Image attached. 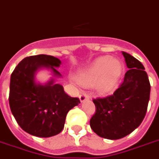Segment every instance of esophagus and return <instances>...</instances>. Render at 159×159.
I'll return each mask as SVG.
<instances>
[{"label": "esophagus", "instance_id": "1", "mask_svg": "<svg viewBox=\"0 0 159 159\" xmlns=\"http://www.w3.org/2000/svg\"><path fill=\"white\" fill-rule=\"evenodd\" d=\"M79 99H80V101L83 102V101H85L86 100H88L89 96L86 95V94H84V93H82V94H81V95H80Z\"/></svg>", "mask_w": 159, "mask_h": 159}]
</instances>
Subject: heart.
I'll return each mask as SVG.
<instances>
[{"mask_svg":"<svg viewBox=\"0 0 159 159\" xmlns=\"http://www.w3.org/2000/svg\"><path fill=\"white\" fill-rule=\"evenodd\" d=\"M122 66L116 59L102 57L91 63L78 75V82L82 85H92L97 81L98 88L107 92L113 88L119 78Z\"/></svg>","mask_w":159,"mask_h":159,"instance_id":"heart-1","label":"heart"}]
</instances>
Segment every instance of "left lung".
<instances>
[{"instance_id":"1","label":"left lung","mask_w":159,"mask_h":159,"mask_svg":"<svg viewBox=\"0 0 159 159\" xmlns=\"http://www.w3.org/2000/svg\"><path fill=\"white\" fill-rule=\"evenodd\" d=\"M129 68L113 95L94 99L95 113L90 121L99 136L109 140L125 137L140 126L150 95V83L144 67L138 59L122 51Z\"/></svg>"}]
</instances>
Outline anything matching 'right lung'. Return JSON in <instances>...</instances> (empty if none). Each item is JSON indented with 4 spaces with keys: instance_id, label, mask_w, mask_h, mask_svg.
I'll use <instances>...</instances> for the list:
<instances>
[{
    "instance_id": "right-lung-1",
    "label": "right lung",
    "mask_w": 159,
    "mask_h": 159,
    "mask_svg": "<svg viewBox=\"0 0 159 159\" xmlns=\"http://www.w3.org/2000/svg\"><path fill=\"white\" fill-rule=\"evenodd\" d=\"M60 64L61 61L51 55H33L24 58L11 74L10 110L19 126L30 135L50 137L60 133L68 112L80 104L78 98L67 95L53 78L45 85L35 81L37 71L42 68L61 77L55 68Z\"/></svg>"
}]
</instances>
